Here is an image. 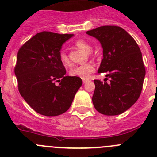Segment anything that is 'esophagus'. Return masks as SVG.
<instances>
[{"label": "esophagus", "instance_id": "obj_1", "mask_svg": "<svg viewBox=\"0 0 157 157\" xmlns=\"http://www.w3.org/2000/svg\"><path fill=\"white\" fill-rule=\"evenodd\" d=\"M82 82H83V83L87 82H88V79H83V80H82Z\"/></svg>", "mask_w": 157, "mask_h": 157}]
</instances>
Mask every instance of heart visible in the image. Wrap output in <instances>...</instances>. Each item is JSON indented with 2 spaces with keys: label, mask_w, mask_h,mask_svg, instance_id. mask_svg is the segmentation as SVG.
<instances>
[{
  "label": "heart",
  "mask_w": 157,
  "mask_h": 157,
  "mask_svg": "<svg viewBox=\"0 0 157 157\" xmlns=\"http://www.w3.org/2000/svg\"><path fill=\"white\" fill-rule=\"evenodd\" d=\"M75 45L78 48L86 51V52H89V54H90L89 52L92 50V45H91V44L88 41L84 39H78L75 41ZM59 59H60L61 63L65 68H68V67L71 65L69 59H68V55H66L65 52H60V54H59ZM94 70H95L94 65H92V63H86L78 65V66H75L71 68L69 71V75L71 76H73V77L80 78H82V79H87V78H89L90 75L93 72Z\"/></svg>",
  "instance_id": "obj_1"
}]
</instances>
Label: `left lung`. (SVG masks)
I'll return each instance as SVG.
<instances>
[{
  "label": "left lung",
  "mask_w": 157,
  "mask_h": 157,
  "mask_svg": "<svg viewBox=\"0 0 157 157\" xmlns=\"http://www.w3.org/2000/svg\"><path fill=\"white\" fill-rule=\"evenodd\" d=\"M86 33L102 44L103 59L98 72H106L110 78L109 84L94 80V107L105 116L121 114L136 102L143 89L146 69L140 48L119 26L105 25Z\"/></svg>",
  "instance_id": "8db88e82"
}]
</instances>
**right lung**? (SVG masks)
<instances>
[{
  "label": "right lung",
  "mask_w": 157,
  "mask_h": 157,
  "mask_svg": "<svg viewBox=\"0 0 157 157\" xmlns=\"http://www.w3.org/2000/svg\"><path fill=\"white\" fill-rule=\"evenodd\" d=\"M72 36L42 31L26 41L17 52L14 73L19 92L43 116L65 113L82 85L80 78L65 75L66 70L59 59L62 44Z\"/></svg>",
  "instance_id": "obj_1"
}]
</instances>
